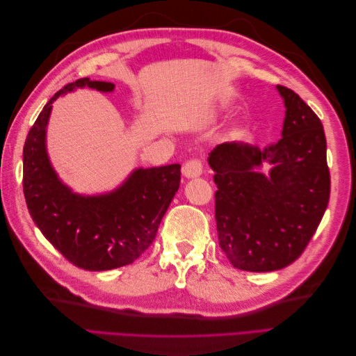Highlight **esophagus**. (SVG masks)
Returning a JSON list of instances; mask_svg holds the SVG:
<instances>
[{
	"label": "esophagus",
	"instance_id": "1",
	"mask_svg": "<svg viewBox=\"0 0 356 356\" xmlns=\"http://www.w3.org/2000/svg\"><path fill=\"white\" fill-rule=\"evenodd\" d=\"M202 172H203V165L199 159H191L186 161L184 166H182V175L188 179L200 177Z\"/></svg>",
	"mask_w": 356,
	"mask_h": 356
}]
</instances>
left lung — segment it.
Instances as JSON below:
<instances>
[{"label":"left lung","mask_w":356,"mask_h":356,"mask_svg":"<svg viewBox=\"0 0 356 356\" xmlns=\"http://www.w3.org/2000/svg\"><path fill=\"white\" fill-rule=\"evenodd\" d=\"M285 105L282 138L260 149L245 143L215 147V220L233 267L273 272L301 255L330 200L327 139L318 115L300 96L276 86ZM263 164L271 166L266 176Z\"/></svg>","instance_id":"8db88e82"}]
</instances>
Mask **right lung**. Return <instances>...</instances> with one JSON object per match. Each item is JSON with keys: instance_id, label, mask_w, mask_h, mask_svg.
Returning a JSON list of instances; mask_svg holds the SVG:
<instances>
[{"instance_id": "1", "label": "right lung", "mask_w": 356, "mask_h": 356, "mask_svg": "<svg viewBox=\"0 0 356 356\" xmlns=\"http://www.w3.org/2000/svg\"><path fill=\"white\" fill-rule=\"evenodd\" d=\"M83 88L110 93L115 86L81 79L44 105L24 147V195L44 238L74 266L101 272L134 263L153 243L179 188L181 165L138 168L123 184L102 195L74 193L50 163L46 135L53 102Z\"/></svg>"}]
</instances>
